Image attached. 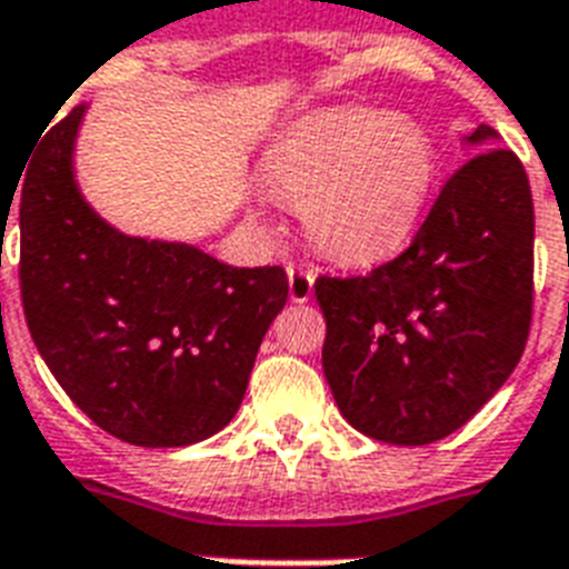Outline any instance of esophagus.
Here are the masks:
<instances>
[{"mask_svg": "<svg viewBox=\"0 0 569 569\" xmlns=\"http://www.w3.org/2000/svg\"><path fill=\"white\" fill-rule=\"evenodd\" d=\"M312 286H316V274H312V268L289 266V298H292L295 303L310 301Z\"/></svg>", "mask_w": 569, "mask_h": 569, "instance_id": "34e87169", "label": "esophagus"}]
</instances>
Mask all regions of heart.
Returning <instances> with one entry per match:
<instances>
[{"instance_id": "b5f03b06", "label": "heart", "mask_w": 569, "mask_h": 569, "mask_svg": "<svg viewBox=\"0 0 569 569\" xmlns=\"http://www.w3.org/2000/svg\"><path fill=\"white\" fill-rule=\"evenodd\" d=\"M266 173L301 200L312 244L363 266L396 253L422 218L437 180V150L416 120L333 106L307 114L266 156Z\"/></svg>"}]
</instances>
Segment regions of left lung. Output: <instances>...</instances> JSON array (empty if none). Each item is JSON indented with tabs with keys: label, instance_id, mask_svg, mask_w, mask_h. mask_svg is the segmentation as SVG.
I'll list each match as a JSON object with an SVG mask.
<instances>
[{
	"label": "left lung",
	"instance_id": "obj_1",
	"mask_svg": "<svg viewBox=\"0 0 569 569\" xmlns=\"http://www.w3.org/2000/svg\"><path fill=\"white\" fill-rule=\"evenodd\" d=\"M410 248L366 277H319L321 366L339 413L392 446L467 425L529 339L535 206L526 168L481 127Z\"/></svg>",
	"mask_w": 569,
	"mask_h": 569
}]
</instances>
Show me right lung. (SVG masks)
<instances>
[{
    "instance_id": "1",
    "label": "right lung",
    "mask_w": 569,
    "mask_h": 569,
    "mask_svg": "<svg viewBox=\"0 0 569 569\" xmlns=\"http://www.w3.org/2000/svg\"><path fill=\"white\" fill-rule=\"evenodd\" d=\"M84 111V102L67 111L26 164V325L49 372L102 431L147 449L191 446L239 410L289 277L102 221L73 171Z\"/></svg>"
}]
</instances>
